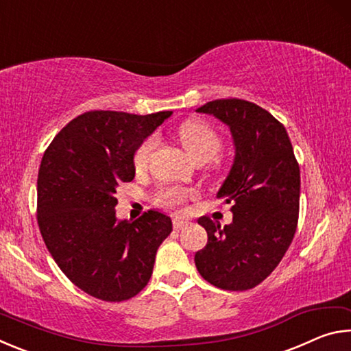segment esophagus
Here are the masks:
<instances>
[{
  "instance_id": "1",
  "label": "esophagus",
  "mask_w": 351,
  "mask_h": 351,
  "mask_svg": "<svg viewBox=\"0 0 351 351\" xmlns=\"http://www.w3.org/2000/svg\"><path fill=\"white\" fill-rule=\"evenodd\" d=\"M192 223L189 221V219H186V218H175L173 219V228L175 229H184V228H187V226H190Z\"/></svg>"
}]
</instances>
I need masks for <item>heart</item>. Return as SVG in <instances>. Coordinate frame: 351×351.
I'll use <instances>...</instances> for the list:
<instances>
[{
  "label": "heart",
  "instance_id": "1",
  "mask_svg": "<svg viewBox=\"0 0 351 351\" xmlns=\"http://www.w3.org/2000/svg\"><path fill=\"white\" fill-rule=\"evenodd\" d=\"M178 139L190 158L195 162L198 161H210L218 154L221 148V139L213 128L201 121H187L178 128ZM156 147V139L148 138L142 144L138 152L134 154V167L138 170H144L148 164L152 153ZM190 195L189 190L178 189V187H167L159 192L158 201L164 206L176 207L182 204Z\"/></svg>",
  "mask_w": 351,
  "mask_h": 351
}]
</instances>
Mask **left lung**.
<instances>
[{
	"mask_svg": "<svg viewBox=\"0 0 351 351\" xmlns=\"http://www.w3.org/2000/svg\"><path fill=\"white\" fill-rule=\"evenodd\" d=\"M229 128L234 162L217 198L230 204L224 228L198 218L207 245L195 265L215 287L245 291L263 282L294 239L300 199V170L287 130L261 106L241 99H217L199 106Z\"/></svg>",
	"mask_w": 351,
	"mask_h": 351,
	"instance_id": "1",
	"label": "left lung"
}]
</instances>
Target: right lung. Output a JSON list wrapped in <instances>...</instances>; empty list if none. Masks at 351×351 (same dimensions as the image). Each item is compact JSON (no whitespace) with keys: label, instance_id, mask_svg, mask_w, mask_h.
I'll list each match as a JSON object with an SVG mask.
<instances>
[{"label":"right lung","instance_id":"right-lung-1","mask_svg":"<svg viewBox=\"0 0 351 351\" xmlns=\"http://www.w3.org/2000/svg\"><path fill=\"white\" fill-rule=\"evenodd\" d=\"M171 114L88 111L41 159L37 213L45 245L63 274L100 300H127L144 289L171 232L164 212L148 210L134 221L116 215L117 187L133 181L136 152Z\"/></svg>","mask_w":351,"mask_h":351}]
</instances>
